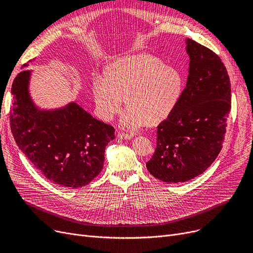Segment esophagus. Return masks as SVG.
<instances>
[{
  "label": "esophagus",
  "instance_id": "34e87169",
  "mask_svg": "<svg viewBox=\"0 0 253 253\" xmlns=\"http://www.w3.org/2000/svg\"><path fill=\"white\" fill-rule=\"evenodd\" d=\"M118 137L121 138V139H130V138L133 137V135L128 134V133H124V132H120V133L118 134Z\"/></svg>",
  "mask_w": 253,
  "mask_h": 253
}]
</instances>
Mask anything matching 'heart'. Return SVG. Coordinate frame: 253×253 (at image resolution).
Masks as SVG:
<instances>
[{
  "label": "heart",
  "instance_id": "b5f03b06",
  "mask_svg": "<svg viewBox=\"0 0 253 253\" xmlns=\"http://www.w3.org/2000/svg\"><path fill=\"white\" fill-rule=\"evenodd\" d=\"M184 81L181 73L155 56L133 55L119 59L109 76L93 79V95L99 117L110 121L125 102L128 110L121 123L137 129L148 121L157 123L173 113L181 99Z\"/></svg>",
  "mask_w": 253,
  "mask_h": 253
}]
</instances>
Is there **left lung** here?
Wrapping results in <instances>:
<instances>
[{"label":"left lung","instance_id":"1","mask_svg":"<svg viewBox=\"0 0 253 253\" xmlns=\"http://www.w3.org/2000/svg\"><path fill=\"white\" fill-rule=\"evenodd\" d=\"M190 69L176 110L157 127L150 173L168 183L188 181L214 162L231 110V83L217 54L187 40Z\"/></svg>","mask_w":253,"mask_h":253}]
</instances>
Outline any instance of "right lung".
Listing matches in <instances>:
<instances>
[{"instance_id": "right-lung-1", "label": "right lung", "mask_w": 253, "mask_h": 253, "mask_svg": "<svg viewBox=\"0 0 253 253\" xmlns=\"http://www.w3.org/2000/svg\"><path fill=\"white\" fill-rule=\"evenodd\" d=\"M30 76V71L20 72L11 88L10 127L17 145L53 183L71 189L88 184L102 169L115 128L75 102L55 111L38 110L29 94Z\"/></svg>"}]
</instances>
